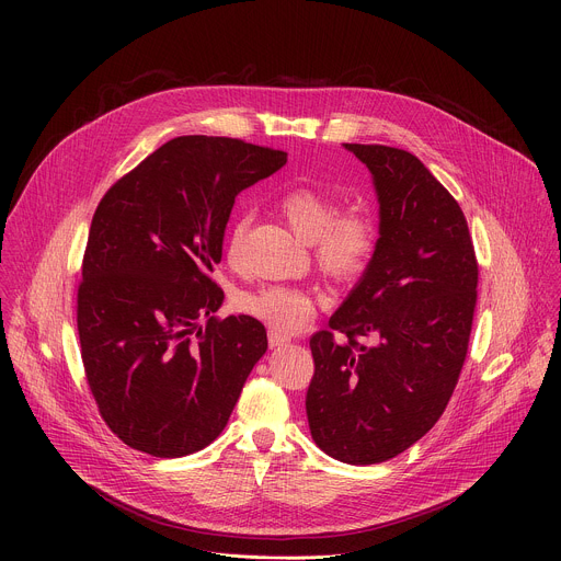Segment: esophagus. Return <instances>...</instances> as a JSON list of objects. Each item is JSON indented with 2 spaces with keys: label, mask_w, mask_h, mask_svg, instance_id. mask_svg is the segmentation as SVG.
Masks as SVG:
<instances>
[{
  "label": "esophagus",
  "mask_w": 561,
  "mask_h": 561,
  "mask_svg": "<svg viewBox=\"0 0 561 561\" xmlns=\"http://www.w3.org/2000/svg\"><path fill=\"white\" fill-rule=\"evenodd\" d=\"M288 342H290L288 335H284V333H279V331H268V344H271V348H282V346H286Z\"/></svg>",
  "instance_id": "1"
}]
</instances>
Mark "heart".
<instances>
[{"instance_id":"heart-1","label":"heart","mask_w":561,"mask_h":561,"mask_svg":"<svg viewBox=\"0 0 561 561\" xmlns=\"http://www.w3.org/2000/svg\"><path fill=\"white\" fill-rule=\"evenodd\" d=\"M279 210L290 228L312 242L317 266L329 277L340 282L357 279L377 251L379 228L375 215L364 206H348L337 210L331 193L297 186L279 197ZM249 230V215H237L226 232V257L232 266L244 260V242ZM239 308L264 319L277 331H299L314 314L317 297L306 288L295 286H262L239 297Z\"/></svg>"}]
</instances>
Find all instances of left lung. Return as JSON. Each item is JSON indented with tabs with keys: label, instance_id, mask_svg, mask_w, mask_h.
I'll return each mask as SVG.
<instances>
[{
	"label": "left lung",
	"instance_id": "left-lung-1",
	"mask_svg": "<svg viewBox=\"0 0 561 561\" xmlns=\"http://www.w3.org/2000/svg\"><path fill=\"white\" fill-rule=\"evenodd\" d=\"M344 146L373 175L379 242L331 329L310 337L306 415L327 455L368 466L411 448L448 407L468 353L479 268L459 204L413 152ZM359 336L376 344L359 345Z\"/></svg>",
	"mask_w": 561,
	"mask_h": 561
}]
</instances>
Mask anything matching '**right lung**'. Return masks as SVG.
<instances>
[{"instance_id":"right-lung-1","label":"right lung","mask_w":561,"mask_h":561,"mask_svg":"<svg viewBox=\"0 0 561 561\" xmlns=\"http://www.w3.org/2000/svg\"><path fill=\"white\" fill-rule=\"evenodd\" d=\"M284 164V150L184 135L102 197L77 331L100 415L126 446L171 459L224 431L268 340L251 314H213L224 290L210 273L234 197Z\"/></svg>"}]
</instances>
